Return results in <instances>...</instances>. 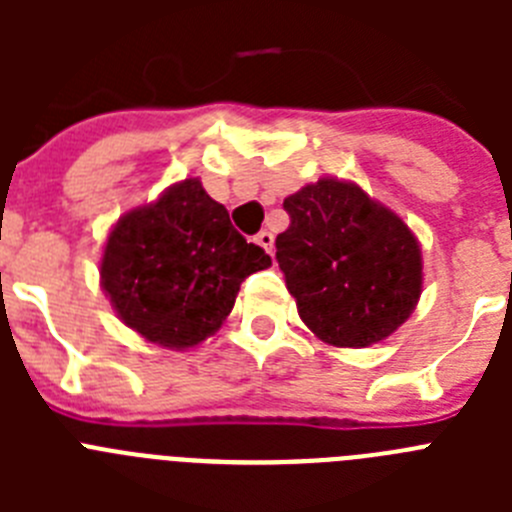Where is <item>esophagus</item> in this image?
Segmentation results:
<instances>
[{"mask_svg":"<svg viewBox=\"0 0 512 512\" xmlns=\"http://www.w3.org/2000/svg\"><path fill=\"white\" fill-rule=\"evenodd\" d=\"M256 243H259L266 253H274V235H271L269 230H261V233L256 235Z\"/></svg>","mask_w":512,"mask_h":512,"instance_id":"34e87169","label":"esophagus"}]
</instances>
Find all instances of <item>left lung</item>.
Instances as JSON below:
<instances>
[{
	"instance_id": "obj_1",
	"label": "left lung",
	"mask_w": 512,
	"mask_h": 512,
	"mask_svg": "<svg viewBox=\"0 0 512 512\" xmlns=\"http://www.w3.org/2000/svg\"><path fill=\"white\" fill-rule=\"evenodd\" d=\"M289 228L277 261L302 323L330 346L364 348L395 333L415 310L423 259L410 228L361 187L307 184L284 200Z\"/></svg>"
}]
</instances>
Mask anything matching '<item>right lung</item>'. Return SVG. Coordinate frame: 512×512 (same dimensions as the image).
Masks as SVG:
<instances>
[{"instance_id": "1", "label": "right lung", "mask_w": 512, "mask_h": 512, "mask_svg": "<svg viewBox=\"0 0 512 512\" xmlns=\"http://www.w3.org/2000/svg\"><path fill=\"white\" fill-rule=\"evenodd\" d=\"M266 266L269 253L233 228L200 179H184L117 220L99 274L122 323L179 351L212 336L243 279Z\"/></svg>"}]
</instances>
